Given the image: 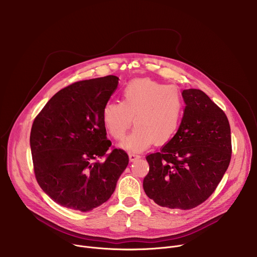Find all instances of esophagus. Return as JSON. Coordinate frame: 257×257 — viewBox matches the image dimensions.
<instances>
[{
  "mask_svg": "<svg viewBox=\"0 0 257 257\" xmlns=\"http://www.w3.org/2000/svg\"><path fill=\"white\" fill-rule=\"evenodd\" d=\"M138 159H140V156H139V155H137V154H135V153H130V154H129V160H130V162H135V161L138 160Z\"/></svg>",
  "mask_w": 257,
  "mask_h": 257,
  "instance_id": "1",
  "label": "esophagus"
}]
</instances>
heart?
<instances>
[{
  "label": "heart",
  "instance_id": "b5f03b06",
  "mask_svg": "<svg viewBox=\"0 0 257 257\" xmlns=\"http://www.w3.org/2000/svg\"><path fill=\"white\" fill-rule=\"evenodd\" d=\"M184 111L178 88L151 78L129 81L121 91V102L109 101L102 108V123L115 139H122L133 123L131 134L121 143L130 152L144 151L155 142L163 145L177 134Z\"/></svg>",
  "mask_w": 257,
  "mask_h": 257
}]
</instances>
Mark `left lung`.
<instances>
[{
	"label": "left lung",
	"instance_id": "1",
	"mask_svg": "<svg viewBox=\"0 0 257 257\" xmlns=\"http://www.w3.org/2000/svg\"><path fill=\"white\" fill-rule=\"evenodd\" d=\"M184 114L174 138L146 157L143 189L157 204L191 209L204 202L226 173L232 154L226 114L202 90L185 89Z\"/></svg>",
	"mask_w": 257,
	"mask_h": 257
}]
</instances>
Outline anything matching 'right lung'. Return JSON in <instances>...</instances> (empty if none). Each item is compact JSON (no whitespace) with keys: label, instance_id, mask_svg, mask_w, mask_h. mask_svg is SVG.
Returning <instances> with one entry per match:
<instances>
[{"label":"right lung","instance_id":"add662e5","mask_svg":"<svg viewBox=\"0 0 257 257\" xmlns=\"http://www.w3.org/2000/svg\"><path fill=\"white\" fill-rule=\"evenodd\" d=\"M118 83L114 75L77 81L58 91L33 121L30 149L36 181L64 207L89 211L99 206L112 196L128 166L123 150L105 155L112 142L101 114Z\"/></svg>","mask_w":257,"mask_h":257}]
</instances>
